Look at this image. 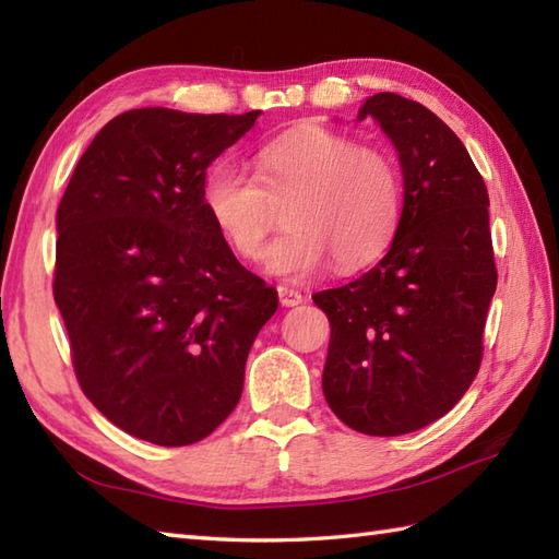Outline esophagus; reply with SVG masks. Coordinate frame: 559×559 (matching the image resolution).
<instances>
[{"label": "esophagus", "mask_w": 559, "mask_h": 559, "mask_svg": "<svg viewBox=\"0 0 559 559\" xmlns=\"http://www.w3.org/2000/svg\"><path fill=\"white\" fill-rule=\"evenodd\" d=\"M278 300L283 307H298L302 305V293L293 290L288 286H278Z\"/></svg>", "instance_id": "obj_1"}]
</instances>
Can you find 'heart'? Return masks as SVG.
Listing matches in <instances>:
<instances>
[{
  "label": "heart",
  "mask_w": 559,
  "mask_h": 559,
  "mask_svg": "<svg viewBox=\"0 0 559 559\" xmlns=\"http://www.w3.org/2000/svg\"><path fill=\"white\" fill-rule=\"evenodd\" d=\"M401 201V175L384 151L324 127L273 139L257 153L254 177L216 163L201 185L206 216L242 261L264 259L275 209L287 206L289 230L266 269L288 281L329 261L341 273L370 264L396 233Z\"/></svg>",
  "instance_id": "b5f03b06"
}]
</instances>
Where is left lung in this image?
Segmentation results:
<instances>
[{"label":"left lung","mask_w":559,"mask_h":559,"mask_svg":"<svg viewBox=\"0 0 559 559\" xmlns=\"http://www.w3.org/2000/svg\"><path fill=\"white\" fill-rule=\"evenodd\" d=\"M394 141L403 211L389 252L348 286L312 295L329 317V408L396 437L456 406L483 360L497 288L488 189L466 146L425 105L377 93L360 108Z\"/></svg>","instance_id":"8db88e82"}]
</instances>
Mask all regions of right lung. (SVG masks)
Instances as JSON below:
<instances>
[{
    "label": "right lung",
    "instance_id": "right-lung-1",
    "mask_svg": "<svg viewBox=\"0 0 559 559\" xmlns=\"http://www.w3.org/2000/svg\"><path fill=\"white\" fill-rule=\"evenodd\" d=\"M259 115H117L59 201L52 293L76 379L144 442L187 447L228 418L249 348L278 307L201 204L209 165Z\"/></svg>",
    "mask_w": 559,
    "mask_h": 559
}]
</instances>
